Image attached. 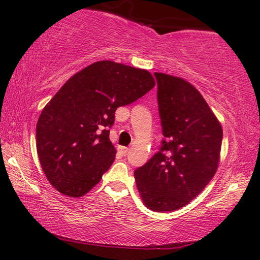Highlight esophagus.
<instances>
[{
    "mask_svg": "<svg viewBox=\"0 0 260 260\" xmlns=\"http://www.w3.org/2000/svg\"><path fill=\"white\" fill-rule=\"evenodd\" d=\"M119 149H120V152H121L124 156H126L127 153H128V151H129V149L126 148V147H120Z\"/></svg>",
    "mask_w": 260,
    "mask_h": 260,
    "instance_id": "34e87169",
    "label": "esophagus"
}]
</instances>
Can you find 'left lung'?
Listing matches in <instances>:
<instances>
[{
	"label": "left lung",
	"instance_id": "left-lung-1",
	"mask_svg": "<svg viewBox=\"0 0 260 260\" xmlns=\"http://www.w3.org/2000/svg\"><path fill=\"white\" fill-rule=\"evenodd\" d=\"M162 138L134 171L144 204L156 212L187 205L217 171L222 129L200 91L181 78L155 73Z\"/></svg>",
	"mask_w": 260,
	"mask_h": 260
}]
</instances>
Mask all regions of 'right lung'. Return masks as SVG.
I'll list each match as a JSON object with an SVG mask.
<instances>
[{"label": "right lung", "mask_w": 260, "mask_h": 260, "mask_svg": "<svg viewBox=\"0 0 260 260\" xmlns=\"http://www.w3.org/2000/svg\"><path fill=\"white\" fill-rule=\"evenodd\" d=\"M153 86L146 70L110 60L96 61L69 79L37 125V150L48 181L71 197L98 184L116 157L109 134L117 108Z\"/></svg>", "instance_id": "obj_1"}]
</instances>
